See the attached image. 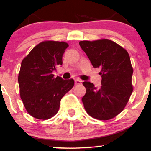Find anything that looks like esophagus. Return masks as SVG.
<instances>
[{
  "instance_id": "34e87169",
  "label": "esophagus",
  "mask_w": 151,
  "mask_h": 151,
  "mask_svg": "<svg viewBox=\"0 0 151 151\" xmlns=\"http://www.w3.org/2000/svg\"><path fill=\"white\" fill-rule=\"evenodd\" d=\"M81 82H82V81H81V79H75V84H76V85H79V84H81Z\"/></svg>"
}]
</instances>
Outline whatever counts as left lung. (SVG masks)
Masks as SVG:
<instances>
[{
  "label": "left lung",
  "instance_id": "left-lung-1",
  "mask_svg": "<svg viewBox=\"0 0 151 151\" xmlns=\"http://www.w3.org/2000/svg\"><path fill=\"white\" fill-rule=\"evenodd\" d=\"M79 45L94 68L101 69V86L84 81L86 93L82 99L87 114L99 120H109L125 108L133 91V68L129 53L107 39L80 41Z\"/></svg>",
  "mask_w": 151,
  "mask_h": 151
}]
</instances>
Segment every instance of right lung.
<instances>
[{"label": "right lung", "mask_w": 151, "mask_h": 151, "mask_svg": "<svg viewBox=\"0 0 151 151\" xmlns=\"http://www.w3.org/2000/svg\"><path fill=\"white\" fill-rule=\"evenodd\" d=\"M68 46L65 42H40L22 61L18 75L20 98L27 113L35 119L54 116L62 98L73 87V79L55 78L52 74L57 66L62 65Z\"/></svg>", "instance_id": "add662e5"}]
</instances>
